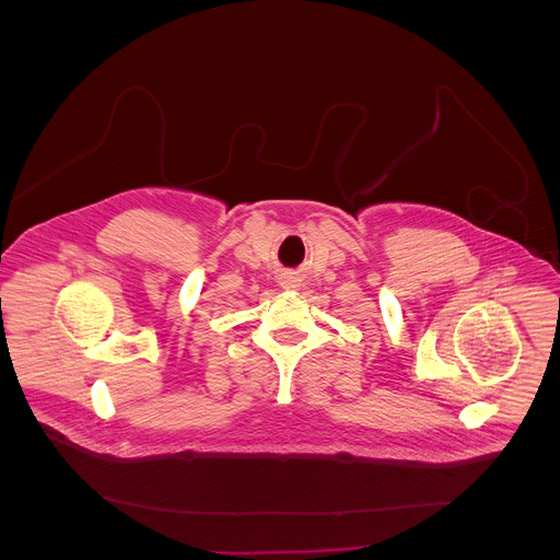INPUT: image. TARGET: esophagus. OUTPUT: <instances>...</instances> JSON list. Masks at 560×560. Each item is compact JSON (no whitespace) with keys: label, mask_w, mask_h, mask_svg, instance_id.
I'll list each match as a JSON object with an SVG mask.
<instances>
[{"label":"esophagus","mask_w":560,"mask_h":560,"mask_svg":"<svg viewBox=\"0 0 560 560\" xmlns=\"http://www.w3.org/2000/svg\"><path fill=\"white\" fill-rule=\"evenodd\" d=\"M280 284H282V289H287V291H295V289L300 287V284H298V280H295L293 276H282Z\"/></svg>","instance_id":"1"}]
</instances>
